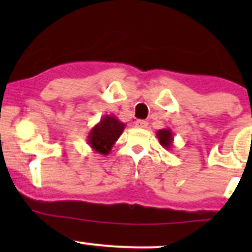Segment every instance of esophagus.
<instances>
[{
    "instance_id": "34e87169",
    "label": "esophagus",
    "mask_w": 252,
    "mask_h": 252,
    "mask_svg": "<svg viewBox=\"0 0 252 252\" xmlns=\"http://www.w3.org/2000/svg\"><path fill=\"white\" fill-rule=\"evenodd\" d=\"M135 126L139 129H145L147 126V122L142 121V119H139V121L135 122Z\"/></svg>"
}]
</instances>
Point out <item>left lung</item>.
Segmentation results:
<instances>
[{
  "instance_id": "left-lung-1",
  "label": "left lung",
  "mask_w": 252,
  "mask_h": 252,
  "mask_svg": "<svg viewBox=\"0 0 252 252\" xmlns=\"http://www.w3.org/2000/svg\"><path fill=\"white\" fill-rule=\"evenodd\" d=\"M157 138H158L159 144L164 147L166 150H171L173 146V133H172L171 129H159L156 133Z\"/></svg>"
}]
</instances>
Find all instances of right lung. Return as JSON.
I'll return each mask as SVG.
<instances>
[{
	"instance_id": "obj_1",
	"label": "right lung",
	"mask_w": 252,
	"mask_h": 252,
	"mask_svg": "<svg viewBox=\"0 0 252 252\" xmlns=\"http://www.w3.org/2000/svg\"><path fill=\"white\" fill-rule=\"evenodd\" d=\"M124 129H126V124L122 123L116 116L106 114L97 124L91 128L86 141L93 151L106 156L110 154L112 147L122 135Z\"/></svg>"
}]
</instances>
